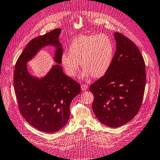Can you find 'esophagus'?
<instances>
[{
  "label": "esophagus",
  "instance_id": "esophagus-1",
  "mask_svg": "<svg viewBox=\"0 0 160 160\" xmlns=\"http://www.w3.org/2000/svg\"><path fill=\"white\" fill-rule=\"evenodd\" d=\"M81 89H82V91H85L86 89H88V85H87V84H82V85H81Z\"/></svg>",
  "mask_w": 160,
  "mask_h": 160
}]
</instances>
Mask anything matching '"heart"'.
I'll return each instance as SVG.
<instances>
[{
    "label": "heart",
    "instance_id": "heart-1",
    "mask_svg": "<svg viewBox=\"0 0 160 160\" xmlns=\"http://www.w3.org/2000/svg\"><path fill=\"white\" fill-rule=\"evenodd\" d=\"M68 53H62L61 63L68 76H76L81 65L84 78H101L110 68L114 55L112 39L104 34L80 35L71 41Z\"/></svg>",
    "mask_w": 160,
    "mask_h": 160
}]
</instances>
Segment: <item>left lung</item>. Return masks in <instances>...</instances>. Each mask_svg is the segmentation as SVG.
Returning <instances> with one entry per match:
<instances>
[{
  "instance_id": "obj_1",
  "label": "left lung",
  "mask_w": 160,
  "mask_h": 160,
  "mask_svg": "<svg viewBox=\"0 0 160 160\" xmlns=\"http://www.w3.org/2000/svg\"><path fill=\"white\" fill-rule=\"evenodd\" d=\"M110 68L89 87L94 96L92 109L101 123L111 128L127 123L135 117L146 86L145 62L139 48L119 32Z\"/></svg>"
}]
</instances>
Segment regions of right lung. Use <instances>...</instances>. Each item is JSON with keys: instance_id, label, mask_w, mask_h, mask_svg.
<instances>
[{"instance_id": "add662e5", "label": "right lung", "mask_w": 160, "mask_h": 160, "mask_svg": "<svg viewBox=\"0 0 160 160\" xmlns=\"http://www.w3.org/2000/svg\"><path fill=\"white\" fill-rule=\"evenodd\" d=\"M57 28L28 43L18 58L14 73V87L18 108L28 123L39 130L51 133L64 128L70 117V105L80 92V85L64 73L60 58L63 52ZM47 45L56 48L53 65L46 76L34 77L27 63Z\"/></svg>"}]
</instances>
